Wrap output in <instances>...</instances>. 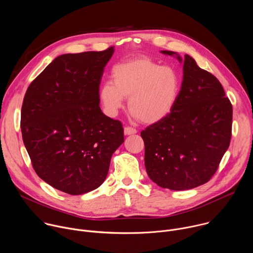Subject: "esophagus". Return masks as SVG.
Instances as JSON below:
<instances>
[{
  "mask_svg": "<svg viewBox=\"0 0 253 253\" xmlns=\"http://www.w3.org/2000/svg\"><path fill=\"white\" fill-rule=\"evenodd\" d=\"M136 133H137V130L134 129V128H132V127H125V128H124V134L127 135V136H129V135H134V134H136Z\"/></svg>",
  "mask_w": 253,
  "mask_h": 253,
  "instance_id": "1",
  "label": "esophagus"
}]
</instances>
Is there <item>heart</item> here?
<instances>
[{"instance_id":"b5f03b06","label":"heart","mask_w":253,"mask_h":253,"mask_svg":"<svg viewBox=\"0 0 253 253\" xmlns=\"http://www.w3.org/2000/svg\"><path fill=\"white\" fill-rule=\"evenodd\" d=\"M181 90L178 72L150 57L132 58L116 64L111 81L101 84L99 100L107 115L114 117L128 99L131 114L146 124H155L173 111Z\"/></svg>"}]
</instances>
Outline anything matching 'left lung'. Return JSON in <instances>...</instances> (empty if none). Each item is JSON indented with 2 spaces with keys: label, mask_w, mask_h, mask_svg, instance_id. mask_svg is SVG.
Segmentation results:
<instances>
[{
  "label": "left lung",
  "mask_w": 253,
  "mask_h": 253,
  "mask_svg": "<svg viewBox=\"0 0 253 253\" xmlns=\"http://www.w3.org/2000/svg\"><path fill=\"white\" fill-rule=\"evenodd\" d=\"M183 63V81L171 114L141 132L149 178L164 189L204 185L229 147L232 106L220 82L189 54L161 50Z\"/></svg>",
  "instance_id": "1"
}]
</instances>
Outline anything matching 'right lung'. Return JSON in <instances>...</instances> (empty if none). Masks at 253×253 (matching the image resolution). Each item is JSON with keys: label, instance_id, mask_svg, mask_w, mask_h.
I'll use <instances>...</instances> for the list:
<instances>
[{"label": "right lung", "instance_id": "1", "mask_svg": "<svg viewBox=\"0 0 253 253\" xmlns=\"http://www.w3.org/2000/svg\"><path fill=\"white\" fill-rule=\"evenodd\" d=\"M114 46L55 57L30 84L21 128L38 176L68 195L105 181L113 153L124 142L122 124L100 109L99 84Z\"/></svg>", "mask_w": 253, "mask_h": 253}]
</instances>
